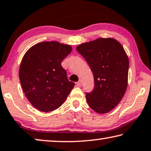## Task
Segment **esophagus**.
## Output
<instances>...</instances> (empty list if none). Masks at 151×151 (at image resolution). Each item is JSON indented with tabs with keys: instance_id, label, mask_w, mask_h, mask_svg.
<instances>
[{
	"instance_id": "34e87169",
	"label": "esophagus",
	"mask_w": 151,
	"mask_h": 151,
	"mask_svg": "<svg viewBox=\"0 0 151 151\" xmlns=\"http://www.w3.org/2000/svg\"><path fill=\"white\" fill-rule=\"evenodd\" d=\"M76 85H77V86H82V81L79 80L77 83H76Z\"/></svg>"
}]
</instances>
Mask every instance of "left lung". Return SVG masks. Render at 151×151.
Masks as SVG:
<instances>
[{"instance_id":"8db88e82","label":"left lung","mask_w":151,"mask_h":151,"mask_svg":"<svg viewBox=\"0 0 151 151\" xmlns=\"http://www.w3.org/2000/svg\"><path fill=\"white\" fill-rule=\"evenodd\" d=\"M76 50L85 58L94 76V88L86 94L87 103L97 113H108L118 105L127 90L129 66L127 53L113 38L82 43Z\"/></svg>"}]
</instances>
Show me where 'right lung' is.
Returning a JSON list of instances; mask_svg holds the SVG:
<instances>
[{"instance_id": "1", "label": "right lung", "mask_w": 151, "mask_h": 151, "mask_svg": "<svg viewBox=\"0 0 151 151\" xmlns=\"http://www.w3.org/2000/svg\"><path fill=\"white\" fill-rule=\"evenodd\" d=\"M72 49L70 45L57 41L41 42L30 47L22 57L20 84L28 100L39 111L59 108L75 86L61 66Z\"/></svg>"}]
</instances>
